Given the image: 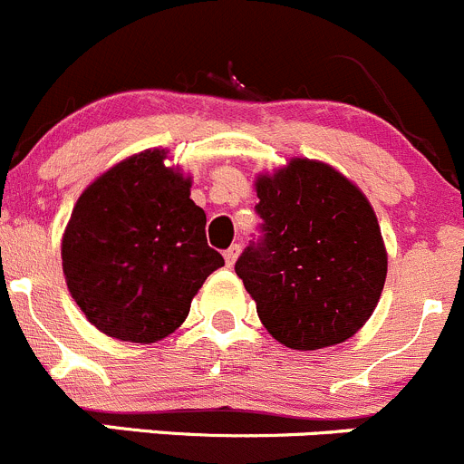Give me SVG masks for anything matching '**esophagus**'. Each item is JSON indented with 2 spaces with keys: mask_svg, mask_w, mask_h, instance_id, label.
Listing matches in <instances>:
<instances>
[{
  "mask_svg": "<svg viewBox=\"0 0 464 464\" xmlns=\"http://www.w3.org/2000/svg\"><path fill=\"white\" fill-rule=\"evenodd\" d=\"M238 255H241V246H237V243L227 247L226 252H223V256H226V264L227 266H234V261L238 259Z\"/></svg>",
  "mask_w": 464,
  "mask_h": 464,
  "instance_id": "1",
  "label": "esophagus"
}]
</instances>
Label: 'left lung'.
<instances>
[{"instance_id": "1", "label": "left lung", "mask_w": 464, "mask_h": 464, "mask_svg": "<svg viewBox=\"0 0 464 464\" xmlns=\"http://www.w3.org/2000/svg\"><path fill=\"white\" fill-rule=\"evenodd\" d=\"M264 238L238 256L270 336L311 352L354 336L374 314L388 252L372 205L332 164L293 158L255 180Z\"/></svg>"}]
</instances>
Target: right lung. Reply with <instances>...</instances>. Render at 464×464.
<instances>
[{
    "label": "right lung",
    "instance_id": "obj_1",
    "mask_svg": "<svg viewBox=\"0 0 464 464\" xmlns=\"http://www.w3.org/2000/svg\"><path fill=\"white\" fill-rule=\"evenodd\" d=\"M167 149L121 160L78 196L63 232L67 288L105 336L158 343L189 315L205 279L226 261L205 238L191 176Z\"/></svg>",
    "mask_w": 464,
    "mask_h": 464
}]
</instances>
